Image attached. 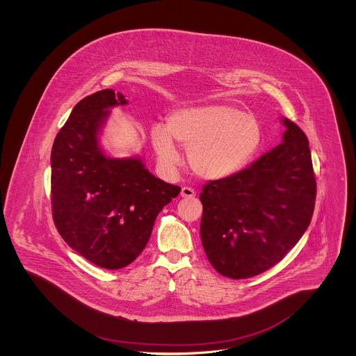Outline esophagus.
<instances>
[{
	"instance_id": "1",
	"label": "esophagus",
	"mask_w": 356,
	"mask_h": 356,
	"mask_svg": "<svg viewBox=\"0 0 356 356\" xmlns=\"http://www.w3.org/2000/svg\"><path fill=\"white\" fill-rule=\"evenodd\" d=\"M181 196L186 197V199H192V197L196 196V192L191 186H183L181 188Z\"/></svg>"
}]
</instances>
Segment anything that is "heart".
<instances>
[{
    "instance_id": "b5f03b06",
    "label": "heart",
    "mask_w": 356,
    "mask_h": 356,
    "mask_svg": "<svg viewBox=\"0 0 356 356\" xmlns=\"http://www.w3.org/2000/svg\"><path fill=\"white\" fill-rule=\"evenodd\" d=\"M261 125L256 118L229 104L176 109L167 128L154 124L151 141L159 160L172 167L179 154L173 140L186 148L189 168L204 179L227 177L244 167L260 147Z\"/></svg>"
}]
</instances>
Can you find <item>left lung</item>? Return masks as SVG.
<instances>
[{
	"label": "left lung",
	"mask_w": 356,
	"mask_h": 356,
	"mask_svg": "<svg viewBox=\"0 0 356 356\" xmlns=\"http://www.w3.org/2000/svg\"><path fill=\"white\" fill-rule=\"evenodd\" d=\"M283 143L248 168L211 180L200 193V236L211 266L248 279L270 270L295 247L315 208L316 179L305 132L283 119Z\"/></svg>",
	"instance_id": "1"
}]
</instances>
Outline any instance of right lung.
Listing matches in <instances>:
<instances>
[{"label":"right lung","mask_w":356,"mask_h":356,"mask_svg":"<svg viewBox=\"0 0 356 356\" xmlns=\"http://www.w3.org/2000/svg\"><path fill=\"white\" fill-rule=\"evenodd\" d=\"M127 100L112 89L73 108L51 147V215L70 248L105 270L129 266L145 248L156 216L181 188L144 168L140 159H111L97 135L108 108Z\"/></svg>","instance_id":"add662e5"}]
</instances>
